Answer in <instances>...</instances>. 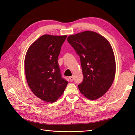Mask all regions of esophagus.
Listing matches in <instances>:
<instances>
[{
    "mask_svg": "<svg viewBox=\"0 0 135 135\" xmlns=\"http://www.w3.org/2000/svg\"><path fill=\"white\" fill-rule=\"evenodd\" d=\"M69 80H70V81H71V82H72V81H73V77L72 76H71V77H69Z\"/></svg>",
    "mask_w": 135,
    "mask_h": 135,
    "instance_id": "obj_1",
    "label": "esophagus"
}]
</instances>
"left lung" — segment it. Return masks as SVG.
<instances>
[{
    "label": "left lung",
    "instance_id": "8db88e82",
    "mask_svg": "<svg viewBox=\"0 0 135 135\" xmlns=\"http://www.w3.org/2000/svg\"><path fill=\"white\" fill-rule=\"evenodd\" d=\"M67 41L81 60L83 80L78 86L79 91L91 100L100 98L115 76V58L110 43L101 35L88 31L69 36Z\"/></svg>",
    "mask_w": 135,
    "mask_h": 135
}]
</instances>
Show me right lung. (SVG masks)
I'll list each match as a JSON object with an SVG mask.
<instances>
[{"label":"right lung","instance_id":"obj_1","mask_svg":"<svg viewBox=\"0 0 135 135\" xmlns=\"http://www.w3.org/2000/svg\"><path fill=\"white\" fill-rule=\"evenodd\" d=\"M67 36L44 34L28 48L24 68L29 87L37 97L54 102L61 97L68 82L62 78L58 63Z\"/></svg>","mask_w":135,"mask_h":135}]
</instances>
